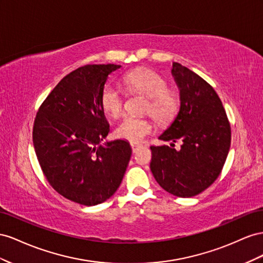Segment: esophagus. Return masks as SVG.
Wrapping results in <instances>:
<instances>
[{
	"label": "esophagus",
	"mask_w": 263,
	"mask_h": 263,
	"mask_svg": "<svg viewBox=\"0 0 263 263\" xmlns=\"http://www.w3.org/2000/svg\"><path fill=\"white\" fill-rule=\"evenodd\" d=\"M131 147H132V151L136 152L139 147H141V145L137 144V143H131Z\"/></svg>",
	"instance_id": "esophagus-1"
}]
</instances>
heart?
<instances>
[{
    "label": "heart",
    "instance_id": "heart-1",
    "mask_svg": "<svg viewBox=\"0 0 263 263\" xmlns=\"http://www.w3.org/2000/svg\"><path fill=\"white\" fill-rule=\"evenodd\" d=\"M123 85L131 93H140L147 98L145 114L151 115L156 122L167 124L173 121L181 107L178 95L168 89L167 81L161 74L147 68H139L125 73ZM102 110L111 118H120L124 111L121 92L112 85L104 86L100 93ZM153 132L151 120L145 117H126L115 130L116 137L138 143Z\"/></svg>",
    "mask_w": 263,
    "mask_h": 263
}]
</instances>
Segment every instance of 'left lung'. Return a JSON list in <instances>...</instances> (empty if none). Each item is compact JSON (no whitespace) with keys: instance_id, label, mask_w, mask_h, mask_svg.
<instances>
[{"instance_id":"obj_1","label":"left lung","mask_w":263,"mask_h":263,"mask_svg":"<svg viewBox=\"0 0 263 263\" xmlns=\"http://www.w3.org/2000/svg\"><path fill=\"white\" fill-rule=\"evenodd\" d=\"M181 95L175 120L159 138L173 143L151 146L149 167L163 190L177 197L204 192L221 173L230 147L231 129L221 100L206 80L187 67L173 64ZM177 139L181 150L174 148Z\"/></svg>"}]
</instances>
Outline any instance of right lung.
Listing matches in <instances>:
<instances>
[{
    "mask_svg": "<svg viewBox=\"0 0 263 263\" xmlns=\"http://www.w3.org/2000/svg\"><path fill=\"white\" fill-rule=\"evenodd\" d=\"M120 65H86L65 76L37 111L33 143L50 186L73 202L95 206L119 189L132 149L124 140L101 144L110 126L100 104Z\"/></svg>",
    "mask_w": 263,
    "mask_h": 263,
    "instance_id": "add662e5",
    "label": "right lung"
}]
</instances>
